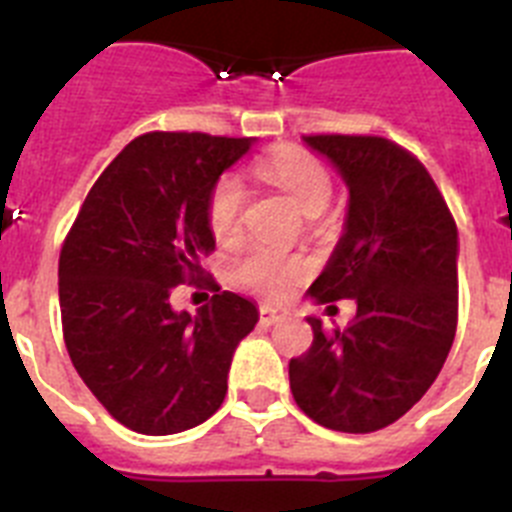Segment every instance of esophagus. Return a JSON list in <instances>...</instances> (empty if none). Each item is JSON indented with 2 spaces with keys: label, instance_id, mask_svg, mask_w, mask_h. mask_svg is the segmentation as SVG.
Wrapping results in <instances>:
<instances>
[{
  "label": "esophagus",
  "instance_id": "34e87169",
  "mask_svg": "<svg viewBox=\"0 0 512 512\" xmlns=\"http://www.w3.org/2000/svg\"><path fill=\"white\" fill-rule=\"evenodd\" d=\"M289 318V310L287 307H279V305H261V320L266 325H274V323H282V320Z\"/></svg>",
  "mask_w": 512,
  "mask_h": 512
}]
</instances>
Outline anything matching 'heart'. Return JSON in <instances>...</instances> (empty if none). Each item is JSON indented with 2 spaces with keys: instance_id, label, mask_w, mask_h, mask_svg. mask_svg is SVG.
Masks as SVG:
<instances>
[{
  "instance_id": "heart-1",
  "label": "heart",
  "mask_w": 512,
  "mask_h": 512,
  "mask_svg": "<svg viewBox=\"0 0 512 512\" xmlns=\"http://www.w3.org/2000/svg\"><path fill=\"white\" fill-rule=\"evenodd\" d=\"M259 176L277 184L295 200L302 212L325 210L333 194L330 174L318 158L300 148H279L256 166ZM243 205L246 184L238 174H225L217 179L207 202V220L217 241H233L243 228ZM302 266L271 246H253L235 269L238 282L264 297H282L295 287Z\"/></svg>"
}]
</instances>
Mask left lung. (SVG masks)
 Here are the masks:
<instances>
[{
  "instance_id": "left-lung-1",
  "label": "left lung",
  "mask_w": 512,
  "mask_h": 512,
  "mask_svg": "<svg viewBox=\"0 0 512 512\" xmlns=\"http://www.w3.org/2000/svg\"><path fill=\"white\" fill-rule=\"evenodd\" d=\"M348 189L336 248L307 297L354 300L356 318L289 361V387L307 418L330 431L372 433L428 392L456 336L459 233L418 158L372 135H307Z\"/></svg>"
}]
</instances>
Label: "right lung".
<instances>
[{
  "instance_id": "right-lung-1",
  "label": "right lung",
  "mask_w": 512,
  "mask_h": 512,
  "mask_svg": "<svg viewBox=\"0 0 512 512\" xmlns=\"http://www.w3.org/2000/svg\"><path fill=\"white\" fill-rule=\"evenodd\" d=\"M253 138L146 133L102 171L66 235L58 297L74 369L130 431L171 436L205 423L225 400L235 348L259 307L233 292L197 315L171 289L202 274L215 248L207 202Z\"/></svg>"
}]
</instances>
